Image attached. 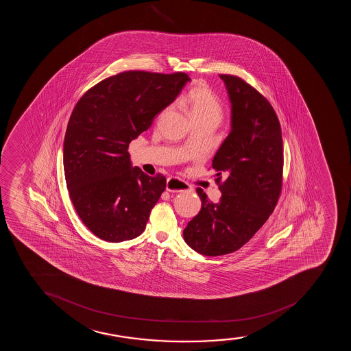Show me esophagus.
Masks as SVG:
<instances>
[{"instance_id":"obj_1","label":"esophagus","mask_w":351,"mask_h":351,"mask_svg":"<svg viewBox=\"0 0 351 351\" xmlns=\"http://www.w3.org/2000/svg\"><path fill=\"white\" fill-rule=\"evenodd\" d=\"M166 190L169 192H184V191H190L191 185L187 182H184L180 179L177 178H169L167 182H166Z\"/></svg>"}]
</instances>
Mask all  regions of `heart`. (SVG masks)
Wrapping results in <instances>:
<instances>
[{"label": "heart", "instance_id": "heart-1", "mask_svg": "<svg viewBox=\"0 0 351 351\" xmlns=\"http://www.w3.org/2000/svg\"><path fill=\"white\" fill-rule=\"evenodd\" d=\"M182 101L190 109L193 121L212 119L219 123L223 117L221 101L205 83L193 85L189 93L182 97Z\"/></svg>", "mask_w": 351, "mask_h": 351}]
</instances>
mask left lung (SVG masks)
Here are the masks:
<instances>
[{"label": "left lung", "instance_id": "1", "mask_svg": "<svg viewBox=\"0 0 351 351\" xmlns=\"http://www.w3.org/2000/svg\"><path fill=\"white\" fill-rule=\"evenodd\" d=\"M220 78L232 103V131L212 164L222 195L214 204L197 189L202 210L184 230L186 243L206 256L230 254L246 245L273 213L282 191V132L273 106L240 77Z\"/></svg>", "mask_w": 351, "mask_h": 351}]
</instances>
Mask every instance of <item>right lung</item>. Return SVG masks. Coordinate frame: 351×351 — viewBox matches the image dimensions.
Instances as JSON below:
<instances>
[{"label":"right lung","instance_id":"obj_1","mask_svg":"<svg viewBox=\"0 0 351 351\" xmlns=\"http://www.w3.org/2000/svg\"><path fill=\"white\" fill-rule=\"evenodd\" d=\"M190 77L128 70L93 85L73 109L63 146L65 182L76 213L96 237H139L166 178L131 167L129 144L177 98Z\"/></svg>","mask_w":351,"mask_h":351}]
</instances>
